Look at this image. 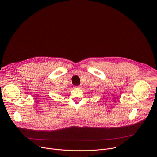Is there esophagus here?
I'll use <instances>...</instances> for the list:
<instances>
[{"label":"esophagus","instance_id":"obj_1","mask_svg":"<svg viewBox=\"0 0 157 157\" xmlns=\"http://www.w3.org/2000/svg\"><path fill=\"white\" fill-rule=\"evenodd\" d=\"M81 86H75V88H81Z\"/></svg>","mask_w":157,"mask_h":157}]
</instances>
